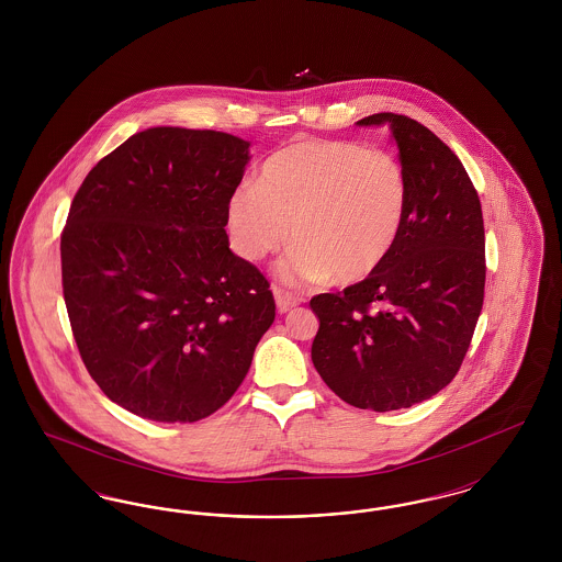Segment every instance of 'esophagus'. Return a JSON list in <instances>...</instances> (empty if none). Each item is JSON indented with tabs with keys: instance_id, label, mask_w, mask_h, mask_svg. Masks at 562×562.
<instances>
[{
	"instance_id": "1",
	"label": "esophagus",
	"mask_w": 562,
	"mask_h": 562,
	"mask_svg": "<svg viewBox=\"0 0 562 562\" xmlns=\"http://www.w3.org/2000/svg\"><path fill=\"white\" fill-rule=\"evenodd\" d=\"M273 296H276V305H278L280 314L293 310L294 305L299 303V299L293 293H289V291L280 289V286H273Z\"/></svg>"
}]
</instances>
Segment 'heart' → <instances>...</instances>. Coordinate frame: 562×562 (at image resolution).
Returning a JSON list of instances; mask_svg holds the SVG:
<instances>
[{"mask_svg":"<svg viewBox=\"0 0 562 562\" xmlns=\"http://www.w3.org/2000/svg\"><path fill=\"white\" fill-rule=\"evenodd\" d=\"M406 175L383 149L356 140L305 138L263 161L257 188L236 189L227 229L236 252L261 261L289 240L280 263L289 282L333 276L353 284L387 259L406 213Z\"/></svg>","mask_w":562,"mask_h":562,"instance_id":"1","label":"heart"}]
</instances>
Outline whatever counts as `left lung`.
Wrapping results in <instances>:
<instances>
[{"label": "left lung", "mask_w": 562, "mask_h": 562, "mask_svg": "<svg viewBox=\"0 0 562 562\" xmlns=\"http://www.w3.org/2000/svg\"><path fill=\"white\" fill-rule=\"evenodd\" d=\"M406 175V213L387 259L344 293L316 294L312 360L351 406L408 408L447 387L470 348L484 299V223L463 164L424 124L373 113Z\"/></svg>", "instance_id": "8db88e82"}]
</instances>
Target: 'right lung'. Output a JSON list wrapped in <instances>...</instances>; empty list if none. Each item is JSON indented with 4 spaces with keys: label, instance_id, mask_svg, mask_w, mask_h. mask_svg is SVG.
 <instances>
[{
    "label": "right lung",
    "instance_id": "obj_1",
    "mask_svg": "<svg viewBox=\"0 0 562 562\" xmlns=\"http://www.w3.org/2000/svg\"><path fill=\"white\" fill-rule=\"evenodd\" d=\"M248 145L149 128L99 161L71 202L60 234L71 330L97 385L138 417L213 415L276 318L268 278L225 234Z\"/></svg>",
    "mask_w": 562,
    "mask_h": 562
}]
</instances>
